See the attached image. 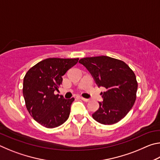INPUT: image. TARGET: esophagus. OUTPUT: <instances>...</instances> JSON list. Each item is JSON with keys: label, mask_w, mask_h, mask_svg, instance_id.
I'll list each match as a JSON object with an SVG mask.
<instances>
[{"label": "esophagus", "mask_w": 160, "mask_h": 160, "mask_svg": "<svg viewBox=\"0 0 160 160\" xmlns=\"http://www.w3.org/2000/svg\"><path fill=\"white\" fill-rule=\"evenodd\" d=\"M80 99H82V100H83V101H84V102H89V101H90V99H86V98H84V97H80Z\"/></svg>", "instance_id": "obj_1"}]
</instances>
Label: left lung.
Listing matches in <instances>:
<instances>
[{
	"label": "left lung",
	"instance_id": "8db88e82",
	"mask_svg": "<svg viewBox=\"0 0 160 160\" xmlns=\"http://www.w3.org/2000/svg\"><path fill=\"white\" fill-rule=\"evenodd\" d=\"M79 63L88 70L98 87L106 88L101 92L103 102H99L93 118L104 125L118 122L136 99L138 82L134 72L123 61L106 56L83 58Z\"/></svg>",
	"mask_w": 160,
	"mask_h": 160
}]
</instances>
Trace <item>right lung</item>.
I'll return each mask as SVG.
<instances>
[{
  "instance_id": "1",
  "label": "right lung",
  "mask_w": 160,
  "mask_h": 160,
  "mask_svg": "<svg viewBox=\"0 0 160 160\" xmlns=\"http://www.w3.org/2000/svg\"><path fill=\"white\" fill-rule=\"evenodd\" d=\"M79 58H49L39 62L27 72L22 92L26 107L35 121L48 128L61 126L68 118L74 98L54 94L62 84V76Z\"/></svg>"
}]
</instances>
